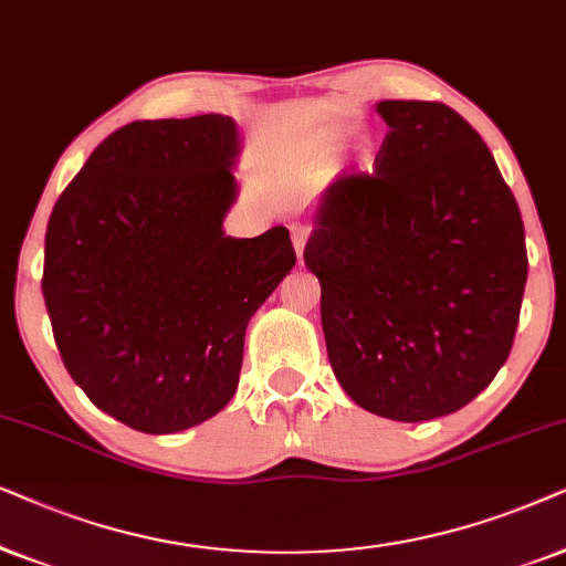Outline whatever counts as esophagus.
<instances>
[{"label": "esophagus", "instance_id": "34e87169", "mask_svg": "<svg viewBox=\"0 0 566 566\" xmlns=\"http://www.w3.org/2000/svg\"><path fill=\"white\" fill-rule=\"evenodd\" d=\"M307 238H311V228H305V224H292V243H295V253L300 263H303Z\"/></svg>", "mask_w": 566, "mask_h": 566}]
</instances>
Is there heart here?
I'll use <instances>...</instances> for the list:
<instances>
[{
	"label": "heart",
	"instance_id": "obj_1",
	"mask_svg": "<svg viewBox=\"0 0 566 566\" xmlns=\"http://www.w3.org/2000/svg\"><path fill=\"white\" fill-rule=\"evenodd\" d=\"M346 139H349V132L342 129V126L318 129L303 145V160H326V157L336 153V149H342ZM359 163H365V157L361 155H359Z\"/></svg>",
	"mask_w": 566,
	"mask_h": 566
}]
</instances>
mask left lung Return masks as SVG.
Masks as SVG:
<instances>
[{
    "mask_svg": "<svg viewBox=\"0 0 566 566\" xmlns=\"http://www.w3.org/2000/svg\"><path fill=\"white\" fill-rule=\"evenodd\" d=\"M373 176L331 184L305 266L336 380L365 411L427 421L471 403L507 361L528 253L476 129L446 103L380 101Z\"/></svg>",
    "mask_w": 566,
    "mask_h": 566,
    "instance_id": "1",
    "label": "left lung"
}]
</instances>
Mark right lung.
<instances>
[{
	"instance_id": "right-lung-1",
	"label": "right lung",
	"mask_w": 566,
	"mask_h": 566,
	"mask_svg": "<svg viewBox=\"0 0 566 566\" xmlns=\"http://www.w3.org/2000/svg\"><path fill=\"white\" fill-rule=\"evenodd\" d=\"M238 155L222 113L134 120L51 212L43 300L64 367L137 432H184L230 403L248 321L297 261L282 224L224 235Z\"/></svg>"
}]
</instances>
